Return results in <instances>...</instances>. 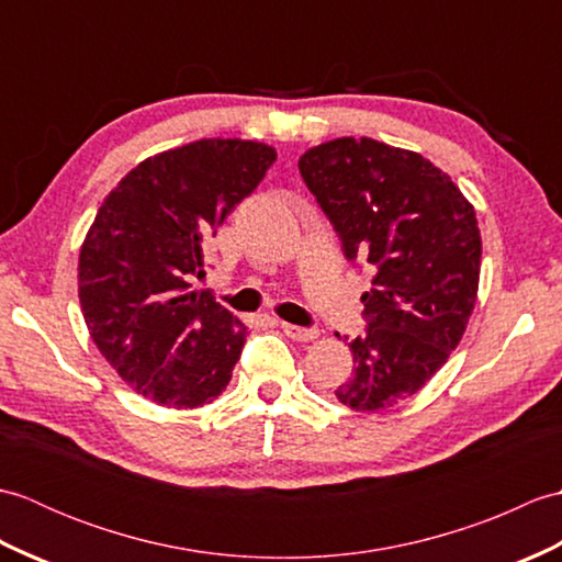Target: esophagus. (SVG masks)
<instances>
[{"mask_svg":"<svg viewBox=\"0 0 562 562\" xmlns=\"http://www.w3.org/2000/svg\"><path fill=\"white\" fill-rule=\"evenodd\" d=\"M280 328L284 330V336L292 338V340H300V342H308V340L318 338L316 328H302V326H292V324H282Z\"/></svg>","mask_w":562,"mask_h":562,"instance_id":"34e87169","label":"esophagus"}]
</instances>
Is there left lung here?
Returning a JSON list of instances; mask_svg holds the SVG:
<instances>
[{"label": "left lung", "mask_w": 562, "mask_h": 562, "mask_svg": "<svg viewBox=\"0 0 562 562\" xmlns=\"http://www.w3.org/2000/svg\"><path fill=\"white\" fill-rule=\"evenodd\" d=\"M300 173L345 258L376 268L336 396L360 413L391 408L437 374L469 326L481 278L473 205L429 159L369 137L312 147Z\"/></svg>", "instance_id": "obj_1"}]
</instances>
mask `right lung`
I'll use <instances>...</instances> for the list:
<instances>
[{
    "mask_svg": "<svg viewBox=\"0 0 562 562\" xmlns=\"http://www.w3.org/2000/svg\"><path fill=\"white\" fill-rule=\"evenodd\" d=\"M274 159L262 142L198 139L137 164L99 207L79 254V302L91 340L139 396L188 411L229 384L246 326L190 280Z\"/></svg>",
    "mask_w": 562,
    "mask_h": 562,
    "instance_id": "1",
    "label": "right lung"
}]
</instances>
